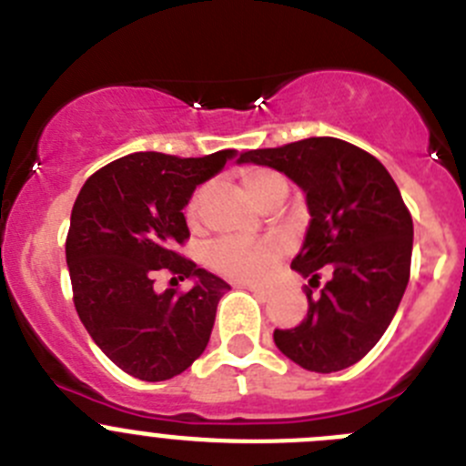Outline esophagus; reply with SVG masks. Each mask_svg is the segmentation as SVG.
<instances>
[{
	"mask_svg": "<svg viewBox=\"0 0 466 466\" xmlns=\"http://www.w3.org/2000/svg\"><path fill=\"white\" fill-rule=\"evenodd\" d=\"M240 289L251 291L256 298H258V300H270V291H266V289H258V286H254V284H240Z\"/></svg>",
	"mask_w": 466,
	"mask_h": 466,
	"instance_id": "1",
	"label": "esophagus"
}]
</instances>
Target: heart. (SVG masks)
<instances>
[{
  "label": "heart",
  "mask_w": 466,
  "mask_h": 466,
  "mask_svg": "<svg viewBox=\"0 0 466 466\" xmlns=\"http://www.w3.org/2000/svg\"><path fill=\"white\" fill-rule=\"evenodd\" d=\"M242 187L258 208H266L270 200L284 198L289 185L277 170L247 168L240 175ZM208 189L198 187L187 203V217L196 221L205 203ZM284 254V242L268 238V240H240V238H224L208 249V263L221 275L240 281H261L272 270L279 256Z\"/></svg>",
  "instance_id": "obj_1"
}]
</instances>
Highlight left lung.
I'll use <instances>...</instances> for the list:
<instances>
[{
  "label": "left lung",
  "instance_id": "left-lung-1",
  "mask_svg": "<svg viewBox=\"0 0 466 466\" xmlns=\"http://www.w3.org/2000/svg\"><path fill=\"white\" fill-rule=\"evenodd\" d=\"M238 164L279 170L305 191L311 219L291 268L309 284L321 268L330 272L321 296H307L300 326L275 330L277 349L309 372L356 365L390 326L409 284L413 221L398 185L381 161L330 136L251 149Z\"/></svg>",
  "mask_w": 466,
  "mask_h": 466
}]
</instances>
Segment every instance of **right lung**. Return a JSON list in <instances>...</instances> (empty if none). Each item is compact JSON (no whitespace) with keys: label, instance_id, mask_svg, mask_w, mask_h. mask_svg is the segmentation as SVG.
I'll return each mask as SVG.
<instances>
[{"label":"right lung","instance_id":"right-lung-1","mask_svg":"<svg viewBox=\"0 0 466 466\" xmlns=\"http://www.w3.org/2000/svg\"><path fill=\"white\" fill-rule=\"evenodd\" d=\"M236 157L134 152L96 170L76 198L66 238L76 311L94 344L140 381L177 377L210 341L230 286L175 249L189 238L182 210L194 189ZM164 267L195 286L182 297L155 292Z\"/></svg>","mask_w":466,"mask_h":466}]
</instances>
